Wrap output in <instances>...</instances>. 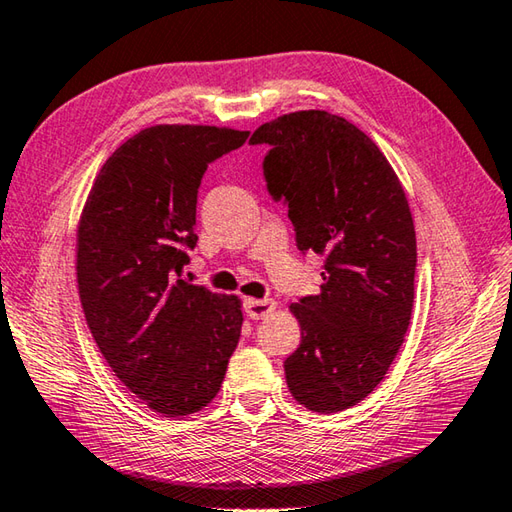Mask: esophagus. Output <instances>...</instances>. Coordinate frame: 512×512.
<instances>
[{
  "label": "esophagus",
  "mask_w": 512,
  "mask_h": 512,
  "mask_svg": "<svg viewBox=\"0 0 512 512\" xmlns=\"http://www.w3.org/2000/svg\"><path fill=\"white\" fill-rule=\"evenodd\" d=\"M244 310L250 319H264L275 310V302L273 299H248Z\"/></svg>",
  "instance_id": "obj_1"
}]
</instances>
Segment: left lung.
<instances>
[{
  "label": "left lung",
  "instance_id": "left-lung-1",
  "mask_svg": "<svg viewBox=\"0 0 512 512\" xmlns=\"http://www.w3.org/2000/svg\"><path fill=\"white\" fill-rule=\"evenodd\" d=\"M264 177L284 199L297 248L326 257L319 295L290 304L302 342L286 384L315 413L362 402L393 364L415 299L417 242L402 184L382 150L326 110H297L259 126Z\"/></svg>",
  "mask_w": 512,
  "mask_h": 512
}]
</instances>
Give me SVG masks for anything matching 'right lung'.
<instances>
[{
    "label": "right lung",
    "mask_w": 512,
    "mask_h": 512,
    "mask_svg": "<svg viewBox=\"0 0 512 512\" xmlns=\"http://www.w3.org/2000/svg\"><path fill=\"white\" fill-rule=\"evenodd\" d=\"M248 130L159 124L99 170L77 228L79 299L99 353L150 410L213 402L242 335V302L182 279L197 244V190Z\"/></svg>",
    "instance_id": "add662e5"
}]
</instances>
